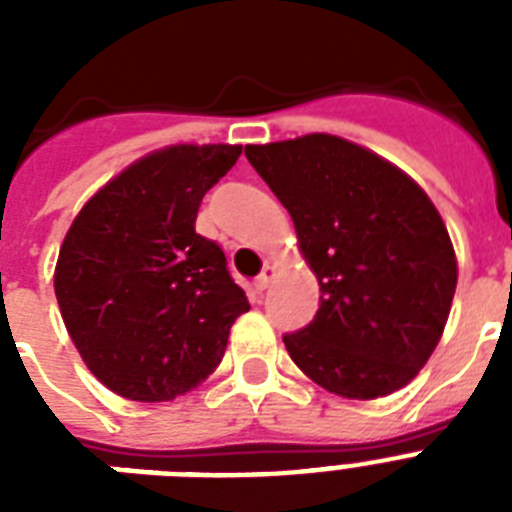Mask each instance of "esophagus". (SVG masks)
<instances>
[{
  "label": "esophagus",
  "mask_w": 512,
  "mask_h": 512,
  "mask_svg": "<svg viewBox=\"0 0 512 512\" xmlns=\"http://www.w3.org/2000/svg\"><path fill=\"white\" fill-rule=\"evenodd\" d=\"M273 276H276V268H273V265H265L263 273H260V276H257V279H255V289H257V292H265V289L271 287Z\"/></svg>",
  "instance_id": "obj_1"
}]
</instances>
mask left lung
<instances>
[{"mask_svg":"<svg viewBox=\"0 0 512 512\" xmlns=\"http://www.w3.org/2000/svg\"><path fill=\"white\" fill-rule=\"evenodd\" d=\"M295 223L321 287L289 356L342 398H380L414 380L444 335L457 260L446 225L412 177L337 135L244 148Z\"/></svg>","mask_w":512,"mask_h":512,"instance_id":"left-lung-1","label":"left lung"}]
</instances>
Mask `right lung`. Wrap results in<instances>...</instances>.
<instances>
[{"mask_svg":"<svg viewBox=\"0 0 512 512\" xmlns=\"http://www.w3.org/2000/svg\"><path fill=\"white\" fill-rule=\"evenodd\" d=\"M241 146H170L106 183L68 228L55 297L84 364L130 401H170L215 372L249 311L223 249L196 233Z\"/></svg>","mask_w":512,"mask_h":512,"instance_id":"obj_1","label":"right lung"}]
</instances>
